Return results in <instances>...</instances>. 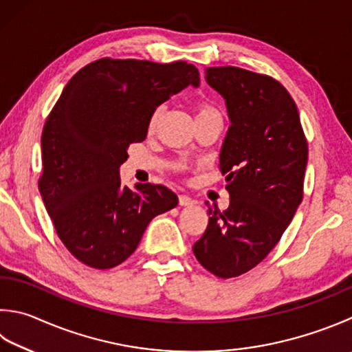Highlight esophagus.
Wrapping results in <instances>:
<instances>
[{
  "label": "esophagus",
  "instance_id": "1",
  "mask_svg": "<svg viewBox=\"0 0 352 352\" xmlns=\"http://www.w3.org/2000/svg\"><path fill=\"white\" fill-rule=\"evenodd\" d=\"M193 204H195V201L190 196H187V195L179 196V205H182V207H188V205H193Z\"/></svg>",
  "mask_w": 352,
  "mask_h": 352
}]
</instances>
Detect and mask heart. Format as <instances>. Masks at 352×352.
Masks as SVG:
<instances>
[{
    "label": "heart",
    "mask_w": 352,
    "mask_h": 352,
    "mask_svg": "<svg viewBox=\"0 0 352 352\" xmlns=\"http://www.w3.org/2000/svg\"><path fill=\"white\" fill-rule=\"evenodd\" d=\"M211 111H216L214 109H211L210 105L207 104H201L197 105L196 107V116H202V115H207V113H211ZM159 118H161V110H155L153 113H151L150 119H148V131H155L156 125L159 122Z\"/></svg>",
    "instance_id": "1"
}]
</instances>
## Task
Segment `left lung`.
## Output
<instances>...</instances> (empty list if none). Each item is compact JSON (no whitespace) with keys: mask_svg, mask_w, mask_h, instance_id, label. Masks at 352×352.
Listing matches in <instances>:
<instances>
[{"mask_svg":"<svg viewBox=\"0 0 352 352\" xmlns=\"http://www.w3.org/2000/svg\"><path fill=\"white\" fill-rule=\"evenodd\" d=\"M205 79L225 99L231 122L219 155L230 207L208 208L193 253L205 270L230 279L261 263L294 217L308 144L296 102L274 78L227 65L205 69Z\"/></svg>","mask_w":352,"mask_h":352,"instance_id":"8db88e82","label":"left lung"}]
</instances>
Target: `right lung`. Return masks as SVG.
I'll return each instance as SVG.
<instances>
[{"mask_svg": "<svg viewBox=\"0 0 352 352\" xmlns=\"http://www.w3.org/2000/svg\"><path fill=\"white\" fill-rule=\"evenodd\" d=\"M193 64L102 58L73 75L44 124L39 193L56 233L79 262L96 270L122 263L151 219L175 208L164 185L121 184L130 144L147 138L148 119L188 85Z\"/></svg>", "mask_w": 352, "mask_h": 352, "instance_id": "obj_1", "label": "right lung"}]
</instances>
